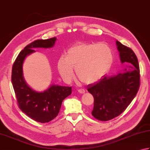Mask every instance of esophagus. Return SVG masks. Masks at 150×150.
Returning a JSON list of instances; mask_svg holds the SVG:
<instances>
[{
	"instance_id": "1",
	"label": "esophagus",
	"mask_w": 150,
	"mask_h": 150,
	"mask_svg": "<svg viewBox=\"0 0 150 150\" xmlns=\"http://www.w3.org/2000/svg\"><path fill=\"white\" fill-rule=\"evenodd\" d=\"M78 92L80 94H84L85 92V91L84 89H79L78 90Z\"/></svg>"
}]
</instances>
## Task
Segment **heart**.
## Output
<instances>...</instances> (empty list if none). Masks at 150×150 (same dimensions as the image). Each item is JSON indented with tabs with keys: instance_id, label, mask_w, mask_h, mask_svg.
Here are the masks:
<instances>
[{
	"instance_id": "b5f03b06",
	"label": "heart",
	"mask_w": 150,
	"mask_h": 150,
	"mask_svg": "<svg viewBox=\"0 0 150 150\" xmlns=\"http://www.w3.org/2000/svg\"><path fill=\"white\" fill-rule=\"evenodd\" d=\"M113 62V51L105 43L79 42L69 48L58 61L59 75L67 83L74 77V68L85 84L97 82L108 73Z\"/></svg>"
}]
</instances>
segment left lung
<instances>
[{"label":"left lung","mask_w":150,"mask_h":150,"mask_svg":"<svg viewBox=\"0 0 150 150\" xmlns=\"http://www.w3.org/2000/svg\"><path fill=\"white\" fill-rule=\"evenodd\" d=\"M116 45L121 63H129V66L116 75H104L99 81L87 87V91L94 97L92 115L102 121L111 120L123 112L134 98L140 87V69L137 56L131 49L118 40Z\"/></svg>","instance_id":"8db88e82"}]
</instances>
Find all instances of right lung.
Instances as JSON below:
<instances>
[{
    "label": "right lung",
    "instance_id": "1",
    "mask_svg": "<svg viewBox=\"0 0 150 150\" xmlns=\"http://www.w3.org/2000/svg\"><path fill=\"white\" fill-rule=\"evenodd\" d=\"M56 40L53 37L35 40L20 52L12 67V83L19 108L30 118L41 123L50 121L58 115L63 100L71 94V86L52 84L42 92L35 91L24 79L23 64L26 57L35 52V48H52Z\"/></svg>",
    "mask_w": 150,
    "mask_h": 150
}]
</instances>
